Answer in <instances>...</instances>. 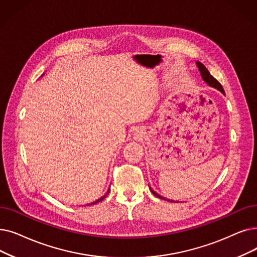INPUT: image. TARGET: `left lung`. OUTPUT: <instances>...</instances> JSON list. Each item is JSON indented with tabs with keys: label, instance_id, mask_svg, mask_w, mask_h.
I'll return each instance as SVG.
<instances>
[{
	"label": "left lung",
	"instance_id": "obj_1",
	"mask_svg": "<svg viewBox=\"0 0 257 257\" xmlns=\"http://www.w3.org/2000/svg\"><path fill=\"white\" fill-rule=\"evenodd\" d=\"M196 65H197V67H198L199 72H200V75H202L203 80H204V81H205L209 86H211V87H214L215 89H217V90H219L221 93H224V94H225L224 89H222V87H221V85L219 84V82H218L217 80H215L214 77L210 74V72L208 71V69L206 68V67H205L202 63H199V62H196ZM150 191H151V192H152L156 197H159V198H161V199H165V197H163V196L159 195V194L156 193V192H154L151 188H150ZM168 200H169V202H172V200H170V199H168Z\"/></svg>",
	"mask_w": 257,
	"mask_h": 257
}]
</instances>
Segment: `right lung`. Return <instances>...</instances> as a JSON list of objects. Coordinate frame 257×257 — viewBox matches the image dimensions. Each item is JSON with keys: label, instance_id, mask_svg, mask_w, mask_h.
I'll return each mask as SVG.
<instances>
[{"label": "right lung", "instance_id": "right-lung-1", "mask_svg": "<svg viewBox=\"0 0 257 257\" xmlns=\"http://www.w3.org/2000/svg\"><path fill=\"white\" fill-rule=\"evenodd\" d=\"M109 190H110V189H108V191H107V193L104 195V196H102L101 198H98L97 200H95V202H93V203H91V204H88V205H93V204H96V203H98V202H101V200H103L106 196H107V194H108V192H109Z\"/></svg>", "mask_w": 257, "mask_h": 257}]
</instances>
